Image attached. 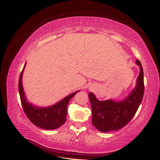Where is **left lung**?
<instances>
[{
    "instance_id": "1",
    "label": "left lung",
    "mask_w": 160,
    "mask_h": 160,
    "mask_svg": "<svg viewBox=\"0 0 160 160\" xmlns=\"http://www.w3.org/2000/svg\"><path fill=\"white\" fill-rule=\"evenodd\" d=\"M136 63L140 67L137 85L124 100L100 101L93 93H89L92 108V123L100 131L119 130L125 127L136 113L144 93L143 67L139 60H136Z\"/></svg>"
}]
</instances>
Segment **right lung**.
I'll return each instance as SVG.
<instances>
[{
  "label": "right lung",
  "mask_w": 160,
  "mask_h": 160,
  "mask_svg": "<svg viewBox=\"0 0 160 160\" xmlns=\"http://www.w3.org/2000/svg\"><path fill=\"white\" fill-rule=\"evenodd\" d=\"M25 66V64L20 73L18 81V91L24 112L29 120L37 127L47 130H53L59 128L66 122L68 104L78 91L64 98L53 106L47 108L33 107L32 104L27 102L23 91L22 77Z\"/></svg>",
  "instance_id": "1"
}]
</instances>
